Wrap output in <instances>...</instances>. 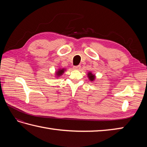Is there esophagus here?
<instances>
[{
	"label": "esophagus",
	"mask_w": 147,
	"mask_h": 147,
	"mask_svg": "<svg viewBox=\"0 0 147 147\" xmlns=\"http://www.w3.org/2000/svg\"><path fill=\"white\" fill-rule=\"evenodd\" d=\"M81 68V65H74V66L73 67V69H76V70H78V69H80Z\"/></svg>",
	"instance_id": "34e87169"
}]
</instances>
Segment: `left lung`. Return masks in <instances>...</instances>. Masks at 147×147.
<instances>
[{
  "label": "left lung",
  "instance_id": "8db88e82",
  "mask_svg": "<svg viewBox=\"0 0 147 147\" xmlns=\"http://www.w3.org/2000/svg\"><path fill=\"white\" fill-rule=\"evenodd\" d=\"M88 74V78H89L90 80L93 81L95 80V76L93 75V74H92L91 73H89Z\"/></svg>",
  "mask_w": 147,
  "mask_h": 147
}]
</instances>
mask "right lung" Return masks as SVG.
I'll list each match as a JSON object with an SVG mask.
<instances>
[{
	"label": "right lung",
	"instance_id": "right-lung-1",
	"mask_svg": "<svg viewBox=\"0 0 147 147\" xmlns=\"http://www.w3.org/2000/svg\"><path fill=\"white\" fill-rule=\"evenodd\" d=\"M64 72V69H59V71H57V76H61V75H62V74Z\"/></svg>",
	"mask_w": 147,
	"mask_h": 147
}]
</instances>
